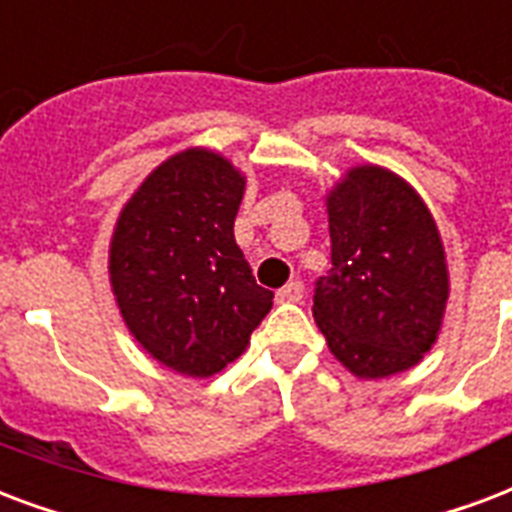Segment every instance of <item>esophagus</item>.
Returning a JSON list of instances; mask_svg holds the SVG:
<instances>
[{
  "label": "esophagus",
  "instance_id": "34e87169",
  "mask_svg": "<svg viewBox=\"0 0 512 512\" xmlns=\"http://www.w3.org/2000/svg\"><path fill=\"white\" fill-rule=\"evenodd\" d=\"M300 298H303V284L300 282L284 284L282 290L276 292V300H279V303H298Z\"/></svg>",
  "mask_w": 512,
  "mask_h": 512
}]
</instances>
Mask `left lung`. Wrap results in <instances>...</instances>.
I'll list each match as a JSON object with an SVG mask.
<instances>
[{
  "mask_svg": "<svg viewBox=\"0 0 512 512\" xmlns=\"http://www.w3.org/2000/svg\"><path fill=\"white\" fill-rule=\"evenodd\" d=\"M330 260L314 319L343 368L386 378L419 365L448 300L446 249L427 204L403 177L354 166L327 193Z\"/></svg>",
  "mask_w": 512,
  "mask_h": 512,
  "instance_id": "8db88e82",
  "label": "left lung"
}]
</instances>
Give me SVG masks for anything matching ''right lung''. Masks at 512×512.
Returning <instances> with one entry per match:
<instances>
[{"instance_id":"add662e5","label":"right lung","mask_w":512,"mask_h":512,"mask_svg":"<svg viewBox=\"0 0 512 512\" xmlns=\"http://www.w3.org/2000/svg\"><path fill=\"white\" fill-rule=\"evenodd\" d=\"M244 185L220 152L190 147L152 171L117 217V308L152 360L182 376H214L241 357L273 306L233 236Z\"/></svg>"}]
</instances>
